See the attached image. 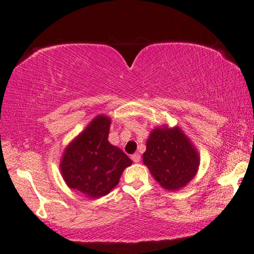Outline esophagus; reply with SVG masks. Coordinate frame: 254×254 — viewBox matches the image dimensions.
I'll return each instance as SVG.
<instances>
[{
  "instance_id": "1",
  "label": "esophagus",
  "mask_w": 254,
  "mask_h": 254,
  "mask_svg": "<svg viewBox=\"0 0 254 254\" xmlns=\"http://www.w3.org/2000/svg\"><path fill=\"white\" fill-rule=\"evenodd\" d=\"M132 160L134 161V162H140V160H141V156L139 153H134V154H132Z\"/></svg>"
}]
</instances>
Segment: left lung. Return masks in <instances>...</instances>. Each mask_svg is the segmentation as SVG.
Segmentation results:
<instances>
[{"label":"left lung","mask_w":254,"mask_h":254,"mask_svg":"<svg viewBox=\"0 0 254 254\" xmlns=\"http://www.w3.org/2000/svg\"><path fill=\"white\" fill-rule=\"evenodd\" d=\"M143 162L163 188L176 190L194 178L199 157L180 128L158 127L147 141Z\"/></svg>","instance_id":"1"}]
</instances>
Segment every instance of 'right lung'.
<instances>
[{
    "instance_id": "1",
    "label": "right lung",
    "mask_w": 254,
    "mask_h": 254,
    "mask_svg": "<svg viewBox=\"0 0 254 254\" xmlns=\"http://www.w3.org/2000/svg\"><path fill=\"white\" fill-rule=\"evenodd\" d=\"M111 120L96 117L68 145L60 169L68 187L92 198L105 196L119 184L132 160L109 142Z\"/></svg>"
}]
</instances>
